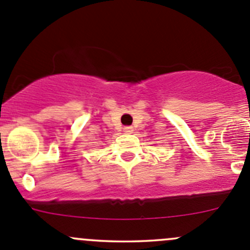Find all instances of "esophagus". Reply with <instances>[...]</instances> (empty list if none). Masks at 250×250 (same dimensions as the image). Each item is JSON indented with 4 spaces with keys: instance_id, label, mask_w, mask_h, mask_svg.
I'll list each match as a JSON object with an SVG mask.
<instances>
[{
    "instance_id": "esophagus-1",
    "label": "esophagus",
    "mask_w": 250,
    "mask_h": 250,
    "mask_svg": "<svg viewBox=\"0 0 250 250\" xmlns=\"http://www.w3.org/2000/svg\"><path fill=\"white\" fill-rule=\"evenodd\" d=\"M133 127H130V125H127V127H125L123 128V132L125 133H127V134H130V133H133Z\"/></svg>"
}]
</instances>
